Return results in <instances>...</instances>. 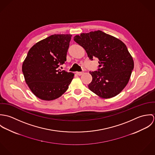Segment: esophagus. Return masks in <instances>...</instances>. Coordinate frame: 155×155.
I'll list each match as a JSON object with an SVG mask.
<instances>
[{
	"label": "esophagus",
	"instance_id": "esophagus-1",
	"mask_svg": "<svg viewBox=\"0 0 155 155\" xmlns=\"http://www.w3.org/2000/svg\"><path fill=\"white\" fill-rule=\"evenodd\" d=\"M83 73H84L83 71H77V72H76V74H77L78 75H79V76L82 75Z\"/></svg>",
	"mask_w": 155,
	"mask_h": 155
}]
</instances>
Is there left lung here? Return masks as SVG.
Wrapping results in <instances>:
<instances>
[{
  "mask_svg": "<svg viewBox=\"0 0 155 155\" xmlns=\"http://www.w3.org/2000/svg\"><path fill=\"white\" fill-rule=\"evenodd\" d=\"M74 41L85 49L90 60H99L98 70L89 71L92 80L89 89L103 98L119 94L128 83L134 66L127 46L101 30L76 35Z\"/></svg>",
  "mask_w": 155,
  "mask_h": 155,
  "instance_id": "1",
  "label": "left lung"
}]
</instances>
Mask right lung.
I'll use <instances>...</instances> for the list:
<instances>
[{"instance_id":"obj_1","label":"right lung","mask_w":155,"mask_h":155,"mask_svg":"<svg viewBox=\"0 0 155 155\" xmlns=\"http://www.w3.org/2000/svg\"><path fill=\"white\" fill-rule=\"evenodd\" d=\"M71 35H54L34 45L22 63L26 84L39 98L50 101L63 94L74 74L58 69L66 61Z\"/></svg>"}]
</instances>
